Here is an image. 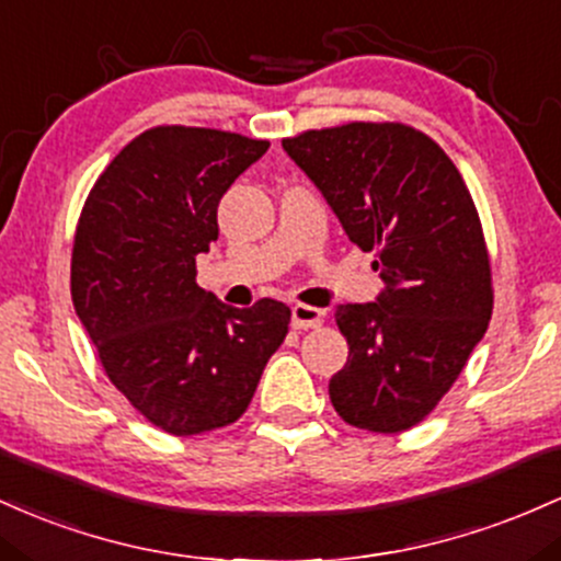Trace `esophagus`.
<instances>
[{"mask_svg": "<svg viewBox=\"0 0 561 561\" xmlns=\"http://www.w3.org/2000/svg\"><path fill=\"white\" fill-rule=\"evenodd\" d=\"M320 323H323V310H318V307H310V305H294L291 307L294 329H299V331L318 329Z\"/></svg>", "mask_w": 561, "mask_h": 561, "instance_id": "34e87169", "label": "esophagus"}]
</instances>
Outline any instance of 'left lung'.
I'll use <instances>...</instances> for the list:
<instances>
[{
  "mask_svg": "<svg viewBox=\"0 0 561 561\" xmlns=\"http://www.w3.org/2000/svg\"><path fill=\"white\" fill-rule=\"evenodd\" d=\"M350 241L376 251L383 291L339 305L347 365L329 394L357 430L394 434L448 394L493 314L482 222L456 163L400 122H350L283 140Z\"/></svg>",
  "mask_w": 561,
  "mask_h": 561,
  "instance_id": "1",
  "label": "left lung"
}]
</instances>
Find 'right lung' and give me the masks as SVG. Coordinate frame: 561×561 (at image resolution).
<instances>
[{
	"instance_id": "1",
	"label": "right lung",
	"mask_w": 561,
	"mask_h": 561,
	"mask_svg": "<svg viewBox=\"0 0 561 561\" xmlns=\"http://www.w3.org/2000/svg\"><path fill=\"white\" fill-rule=\"evenodd\" d=\"M270 148L236 131L153 127L92 185L71 254V299L113 387L187 437L243 416L291 310L222 305L196 283L225 191Z\"/></svg>"
}]
</instances>
